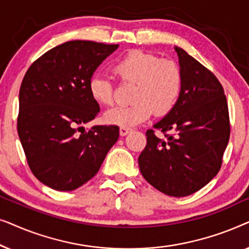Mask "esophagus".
Returning a JSON list of instances; mask_svg holds the SVG:
<instances>
[{"instance_id": "esophagus-1", "label": "esophagus", "mask_w": 249, "mask_h": 249, "mask_svg": "<svg viewBox=\"0 0 249 249\" xmlns=\"http://www.w3.org/2000/svg\"><path fill=\"white\" fill-rule=\"evenodd\" d=\"M131 129L130 128H127V127H120V135L121 136H125L128 135V132L130 131Z\"/></svg>"}]
</instances>
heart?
Returning <instances> with one entry per match:
<instances>
[{"label":"heart","instance_id":"obj_1","mask_svg":"<svg viewBox=\"0 0 249 249\" xmlns=\"http://www.w3.org/2000/svg\"><path fill=\"white\" fill-rule=\"evenodd\" d=\"M113 72L122 83L135 86L131 91L134 103L113 107L104 114L105 121L112 124L129 128L147 120L153 111L159 115L166 114L181 91L182 74L178 64L142 51L134 50L122 56L113 66ZM88 89L97 103H114V85L105 74H94Z\"/></svg>","mask_w":249,"mask_h":249}]
</instances>
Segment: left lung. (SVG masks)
Instances as JSON below:
<instances>
[{"label": "left lung", "mask_w": 249, "mask_h": 249, "mask_svg": "<svg viewBox=\"0 0 249 249\" xmlns=\"http://www.w3.org/2000/svg\"><path fill=\"white\" fill-rule=\"evenodd\" d=\"M182 74L181 91L164 118L146 131L138 158L146 181L165 195L196 193L217 175L230 137L227 97L217 78L186 51L175 47Z\"/></svg>", "instance_id": "left-lung-1"}]
</instances>
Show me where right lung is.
I'll return each mask as SVG.
<instances>
[{
	"instance_id": "add662e5",
	"label": "right lung",
	"mask_w": 249,
	"mask_h": 249,
	"mask_svg": "<svg viewBox=\"0 0 249 249\" xmlns=\"http://www.w3.org/2000/svg\"><path fill=\"white\" fill-rule=\"evenodd\" d=\"M118 47L90 40L63 43L38 57L23 77L18 135L34 176L50 188H79L96 175L118 141V125L83 127L100 112L89 79Z\"/></svg>"
}]
</instances>
